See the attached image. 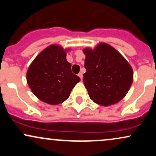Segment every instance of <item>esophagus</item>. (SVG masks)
I'll return each mask as SVG.
<instances>
[{
  "label": "esophagus",
  "instance_id": "esophagus-1",
  "mask_svg": "<svg viewBox=\"0 0 156 156\" xmlns=\"http://www.w3.org/2000/svg\"><path fill=\"white\" fill-rule=\"evenodd\" d=\"M78 76H79V77H80V79H81V80H82V78H83V74H82V73H78Z\"/></svg>",
  "mask_w": 156,
  "mask_h": 156
}]
</instances>
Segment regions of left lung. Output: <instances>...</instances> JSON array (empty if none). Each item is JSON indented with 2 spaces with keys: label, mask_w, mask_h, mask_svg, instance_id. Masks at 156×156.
Returning a JSON list of instances; mask_svg holds the SVG:
<instances>
[{
  "label": "left lung",
  "mask_w": 156,
  "mask_h": 156,
  "mask_svg": "<svg viewBox=\"0 0 156 156\" xmlns=\"http://www.w3.org/2000/svg\"><path fill=\"white\" fill-rule=\"evenodd\" d=\"M83 83L93 102L108 106L120 101L133 82L132 67L124 57L106 43L94 50L85 48Z\"/></svg>",
  "instance_id": "8db88e82"
}]
</instances>
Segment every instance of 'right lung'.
<instances>
[{"mask_svg":"<svg viewBox=\"0 0 156 156\" xmlns=\"http://www.w3.org/2000/svg\"><path fill=\"white\" fill-rule=\"evenodd\" d=\"M58 44L43 50L28 67L27 83L40 101L51 105L62 103L69 97L80 78L71 71L66 51Z\"/></svg>","mask_w":156,"mask_h":156,"instance_id":"obj_1","label":"right lung"}]
</instances>
